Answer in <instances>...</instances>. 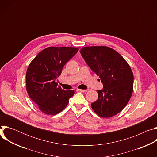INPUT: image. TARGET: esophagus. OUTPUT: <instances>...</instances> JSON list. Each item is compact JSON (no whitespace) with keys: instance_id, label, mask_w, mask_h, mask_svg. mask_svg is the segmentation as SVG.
<instances>
[{"instance_id":"1","label":"esophagus","mask_w":157,"mask_h":157,"mask_svg":"<svg viewBox=\"0 0 157 157\" xmlns=\"http://www.w3.org/2000/svg\"><path fill=\"white\" fill-rule=\"evenodd\" d=\"M77 90L78 91H80V92H82V93H86L87 91V89H77Z\"/></svg>"}]
</instances>
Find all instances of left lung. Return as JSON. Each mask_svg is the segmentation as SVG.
Instances as JSON below:
<instances>
[{"mask_svg": "<svg viewBox=\"0 0 157 157\" xmlns=\"http://www.w3.org/2000/svg\"><path fill=\"white\" fill-rule=\"evenodd\" d=\"M80 53L86 63L99 78L103 89L91 104L102 117H111L123 110L133 92V75L129 64L114 49L104 47H86Z\"/></svg>", "mask_w": 157, "mask_h": 157, "instance_id": "obj_1", "label": "left lung"}]
</instances>
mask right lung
I'll list each match as a JSON object with an SVG mask.
<instances>
[{
	"mask_svg": "<svg viewBox=\"0 0 157 157\" xmlns=\"http://www.w3.org/2000/svg\"><path fill=\"white\" fill-rule=\"evenodd\" d=\"M78 50L75 47H48L30 63L26 73L27 91L43 113L53 116L60 113L74 95V90H63L55 80Z\"/></svg>",
	"mask_w": 157,
	"mask_h": 157,
	"instance_id": "right-lung-1",
	"label": "right lung"
}]
</instances>
